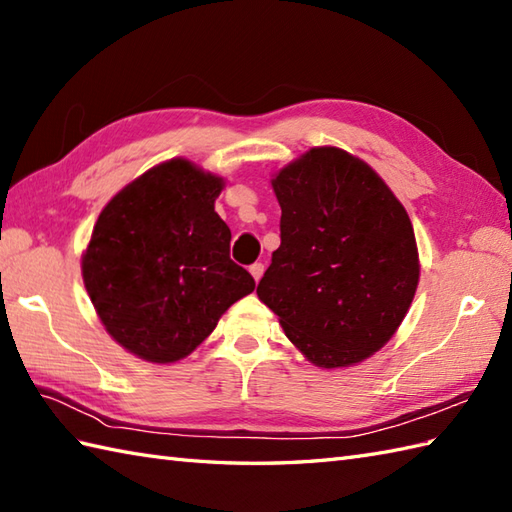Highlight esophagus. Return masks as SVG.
Segmentation results:
<instances>
[{
    "instance_id": "obj_1",
    "label": "esophagus",
    "mask_w": 512,
    "mask_h": 512,
    "mask_svg": "<svg viewBox=\"0 0 512 512\" xmlns=\"http://www.w3.org/2000/svg\"><path fill=\"white\" fill-rule=\"evenodd\" d=\"M248 270H250V275H253V279H255V281H259V279H262V275H264V270H266V268H264V264H262V262H255V264L250 266Z\"/></svg>"
}]
</instances>
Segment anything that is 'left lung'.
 <instances>
[{
	"label": "left lung",
	"instance_id": "1",
	"mask_svg": "<svg viewBox=\"0 0 512 512\" xmlns=\"http://www.w3.org/2000/svg\"><path fill=\"white\" fill-rule=\"evenodd\" d=\"M270 182L281 246L259 281V301L310 363H363L396 334L418 288L405 206L367 162L339 147H312Z\"/></svg>",
	"mask_w": 512,
	"mask_h": 512
}]
</instances>
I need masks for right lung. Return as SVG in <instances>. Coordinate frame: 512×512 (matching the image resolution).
Segmentation results:
<instances>
[{
	"mask_svg": "<svg viewBox=\"0 0 512 512\" xmlns=\"http://www.w3.org/2000/svg\"><path fill=\"white\" fill-rule=\"evenodd\" d=\"M224 178L171 158L105 204L81 257L103 328L149 363H176L255 290L228 257L231 228L215 213Z\"/></svg>",
	"mask_w": 512,
	"mask_h": 512,
	"instance_id": "1",
	"label": "right lung"
}]
</instances>
